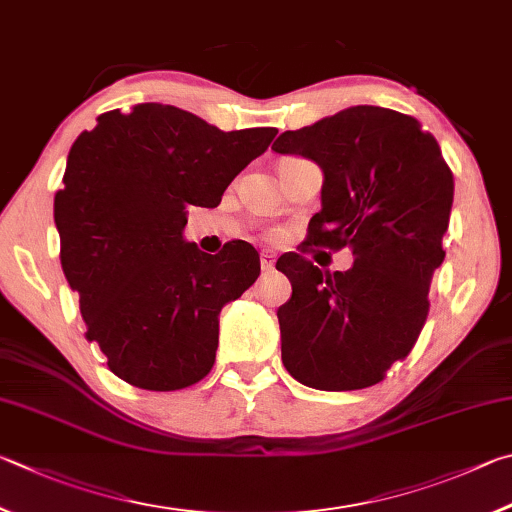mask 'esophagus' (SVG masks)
<instances>
[{
	"instance_id": "esophagus-1",
	"label": "esophagus",
	"mask_w": 512,
	"mask_h": 512,
	"mask_svg": "<svg viewBox=\"0 0 512 512\" xmlns=\"http://www.w3.org/2000/svg\"><path fill=\"white\" fill-rule=\"evenodd\" d=\"M274 261H276V256L272 254V251H263V254H261V267H263L265 272H267V270H272V267H274Z\"/></svg>"
}]
</instances>
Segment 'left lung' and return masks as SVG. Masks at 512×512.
<instances>
[{"label": "left lung", "instance_id": "1", "mask_svg": "<svg viewBox=\"0 0 512 512\" xmlns=\"http://www.w3.org/2000/svg\"><path fill=\"white\" fill-rule=\"evenodd\" d=\"M272 150L324 170L310 245L353 251L346 272L319 270L299 254L276 263L292 283V299L276 312L285 369L321 391L373 387L425 326L429 285L445 258L452 170L414 116L375 105L283 132Z\"/></svg>", "mask_w": 512, "mask_h": 512}]
</instances>
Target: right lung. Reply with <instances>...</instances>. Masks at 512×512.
Listing matches in <instances>:
<instances>
[{"label": "right lung", "mask_w": 512, "mask_h": 512, "mask_svg": "<svg viewBox=\"0 0 512 512\" xmlns=\"http://www.w3.org/2000/svg\"><path fill=\"white\" fill-rule=\"evenodd\" d=\"M74 141L53 200L60 263L78 292L87 342L132 387L200 382L218 351V315L261 274L258 251L186 242L188 206L213 209L276 128L222 132L173 105L105 112Z\"/></svg>", "instance_id": "add662e5"}]
</instances>
